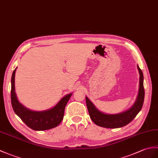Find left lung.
<instances>
[{
    "instance_id": "8db88e82",
    "label": "left lung",
    "mask_w": 158,
    "mask_h": 158,
    "mask_svg": "<svg viewBox=\"0 0 158 158\" xmlns=\"http://www.w3.org/2000/svg\"><path fill=\"white\" fill-rule=\"evenodd\" d=\"M137 69L140 75L138 94L133 105L127 110L114 114H108L99 110L89 100V98L87 96L85 97L86 104L89 116L96 125L108 128V129H116V128L123 127L130 123L140 112L143 104L145 91L143 87V74L138 64Z\"/></svg>"
}]
</instances>
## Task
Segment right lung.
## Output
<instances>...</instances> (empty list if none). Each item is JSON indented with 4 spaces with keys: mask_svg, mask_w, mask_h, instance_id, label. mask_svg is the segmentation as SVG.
I'll return each mask as SVG.
<instances>
[{
    "mask_svg": "<svg viewBox=\"0 0 158 158\" xmlns=\"http://www.w3.org/2000/svg\"><path fill=\"white\" fill-rule=\"evenodd\" d=\"M17 68L11 77L10 99L15 113L30 129L34 131H46L57 127L63 119L65 106L73 93L66 95L52 108L43 111H34L25 107L18 100L15 87V77Z\"/></svg>",
    "mask_w": 158,
    "mask_h": 158,
    "instance_id": "obj_1",
    "label": "right lung"
}]
</instances>
